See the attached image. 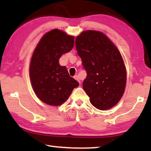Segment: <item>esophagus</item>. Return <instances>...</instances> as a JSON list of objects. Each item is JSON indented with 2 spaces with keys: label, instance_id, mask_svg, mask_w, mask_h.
<instances>
[{
  "label": "esophagus",
  "instance_id": "esophagus-1",
  "mask_svg": "<svg viewBox=\"0 0 151 151\" xmlns=\"http://www.w3.org/2000/svg\"><path fill=\"white\" fill-rule=\"evenodd\" d=\"M74 78H75L76 81H78V82L79 83H81V81H80V79H79V76L78 75H75L74 76Z\"/></svg>",
  "mask_w": 151,
  "mask_h": 151
}]
</instances>
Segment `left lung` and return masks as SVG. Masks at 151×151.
<instances>
[{"mask_svg":"<svg viewBox=\"0 0 151 151\" xmlns=\"http://www.w3.org/2000/svg\"><path fill=\"white\" fill-rule=\"evenodd\" d=\"M76 49L87 76L83 89L95 108L107 110L119 103L123 95L127 72L116 46L105 35L86 30L75 40Z\"/></svg>","mask_w":151,"mask_h":151,"instance_id":"obj_1","label":"left lung"}]
</instances>
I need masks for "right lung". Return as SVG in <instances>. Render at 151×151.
Listing matches in <instances>:
<instances>
[{"label":"right lung","mask_w":151,"mask_h":151,"mask_svg":"<svg viewBox=\"0 0 151 151\" xmlns=\"http://www.w3.org/2000/svg\"><path fill=\"white\" fill-rule=\"evenodd\" d=\"M75 37L58 29L43 35L33 52L30 64V78L36 95L51 106L67 100L79 83L70 76L59 58L74 47Z\"/></svg>","instance_id":"right-lung-1"}]
</instances>
